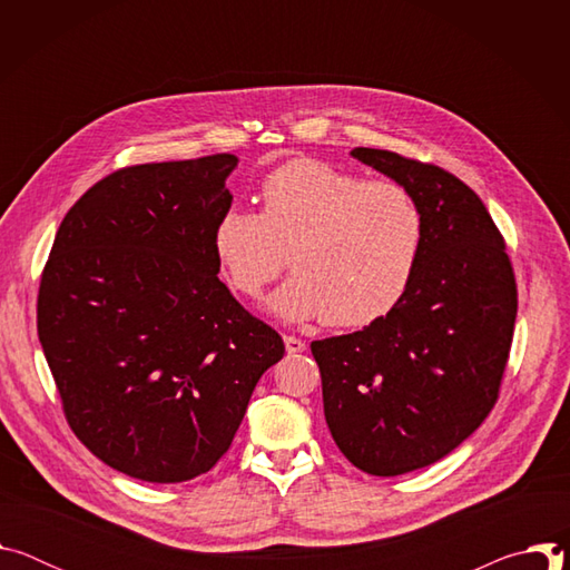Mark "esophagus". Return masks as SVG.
I'll use <instances>...</instances> for the list:
<instances>
[{"label":"esophagus","instance_id":"esophagus-1","mask_svg":"<svg viewBox=\"0 0 570 570\" xmlns=\"http://www.w3.org/2000/svg\"><path fill=\"white\" fill-rule=\"evenodd\" d=\"M284 345H286V352H288V354H299V352L306 350V343L299 341V338H295V336H284Z\"/></svg>","mask_w":570,"mask_h":570}]
</instances>
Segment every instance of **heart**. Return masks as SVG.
<instances>
[{
  "mask_svg": "<svg viewBox=\"0 0 570 570\" xmlns=\"http://www.w3.org/2000/svg\"><path fill=\"white\" fill-rule=\"evenodd\" d=\"M259 200L262 214L225 209L212 248L229 286L250 299L282 273L288 250L295 275L268 302L277 317L363 327L411 288L426 223L403 185L363 183L327 161L297 157L264 178Z\"/></svg>",
  "mask_w": 570,
  "mask_h": 570,
  "instance_id": "obj_1",
  "label": "heart"
}]
</instances>
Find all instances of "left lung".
Returning <instances> with one entry per match:
<instances>
[{
  "label": "left lung",
  "mask_w": 570,
  "mask_h": 570,
  "mask_svg": "<svg viewBox=\"0 0 570 570\" xmlns=\"http://www.w3.org/2000/svg\"><path fill=\"white\" fill-rule=\"evenodd\" d=\"M352 157L409 189L426 236L411 288L361 332L313 341L324 420L365 473L438 462L494 409L508 365L517 282L490 212L453 174L381 148Z\"/></svg>",
  "instance_id": "1"
}]
</instances>
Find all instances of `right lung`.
<instances>
[{
    "mask_svg": "<svg viewBox=\"0 0 570 570\" xmlns=\"http://www.w3.org/2000/svg\"><path fill=\"white\" fill-rule=\"evenodd\" d=\"M238 157L119 169L62 218L38 338L73 435L108 466L183 482L229 449L282 336L216 277V218Z\"/></svg>",
    "mask_w": 570,
    "mask_h": 570,
    "instance_id": "obj_1",
    "label": "right lung"
}]
</instances>
